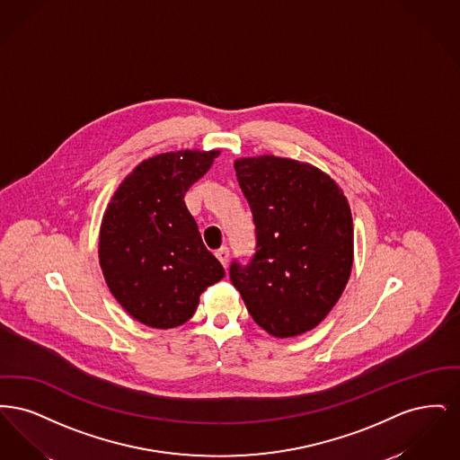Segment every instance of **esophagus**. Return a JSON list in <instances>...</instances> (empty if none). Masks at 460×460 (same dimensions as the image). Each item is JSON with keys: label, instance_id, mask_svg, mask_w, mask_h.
Here are the masks:
<instances>
[{"label": "esophagus", "instance_id": "34e87169", "mask_svg": "<svg viewBox=\"0 0 460 460\" xmlns=\"http://www.w3.org/2000/svg\"><path fill=\"white\" fill-rule=\"evenodd\" d=\"M216 257L219 259V262L224 265V269L227 267V263H229V248L227 246H222L219 248L217 252H216Z\"/></svg>", "mask_w": 460, "mask_h": 460}]
</instances>
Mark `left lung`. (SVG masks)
Masks as SVG:
<instances>
[{
    "mask_svg": "<svg viewBox=\"0 0 460 460\" xmlns=\"http://www.w3.org/2000/svg\"><path fill=\"white\" fill-rule=\"evenodd\" d=\"M257 234L246 267L231 281L253 321L274 338L321 324L340 300L353 265L350 205L338 182L312 164L274 155L234 162Z\"/></svg>",
    "mask_w": 460,
    "mask_h": 460,
    "instance_id": "1",
    "label": "left lung"
}]
</instances>
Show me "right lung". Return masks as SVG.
Here are the masks:
<instances>
[{
  "label": "right lung",
  "mask_w": 460,
  "mask_h": 460,
  "mask_svg": "<svg viewBox=\"0 0 460 460\" xmlns=\"http://www.w3.org/2000/svg\"><path fill=\"white\" fill-rule=\"evenodd\" d=\"M219 155H155L136 165L110 198L100 226V267L115 300L148 328L184 324L199 295L224 278L184 203L186 191Z\"/></svg>",
  "instance_id": "1"
}]
</instances>
